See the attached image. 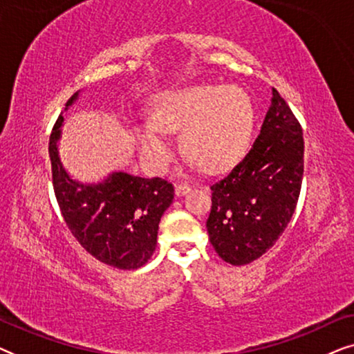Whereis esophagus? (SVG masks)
Listing matches in <instances>:
<instances>
[{"instance_id": "obj_1", "label": "esophagus", "mask_w": 354, "mask_h": 354, "mask_svg": "<svg viewBox=\"0 0 354 354\" xmlns=\"http://www.w3.org/2000/svg\"><path fill=\"white\" fill-rule=\"evenodd\" d=\"M192 190V187L188 185V183H177L176 185V195H185V193H188Z\"/></svg>"}]
</instances>
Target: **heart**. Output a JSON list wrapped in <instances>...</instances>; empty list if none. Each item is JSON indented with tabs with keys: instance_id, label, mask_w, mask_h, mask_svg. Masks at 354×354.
Listing matches in <instances>:
<instances>
[{
	"instance_id": "1",
	"label": "heart",
	"mask_w": 354,
	"mask_h": 354,
	"mask_svg": "<svg viewBox=\"0 0 354 354\" xmlns=\"http://www.w3.org/2000/svg\"><path fill=\"white\" fill-rule=\"evenodd\" d=\"M151 122L135 125L142 156L154 169L166 167L172 154L167 132L183 130L185 151L207 171L239 161L250 143L254 111L250 95L236 85H192L158 95Z\"/></svg>"
}]
</instances>
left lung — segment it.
I'll use <instances>...</instances> for the list:
<instances>
[{
    "instance_id": "left-lung-1",
    "label": "left lung",
    "mask_w": 354,
    "mask_h": 354,
    "mask_svg": "<svg viewBox=\"0 0 354 354\" xmlns=\"http://www.w3.org/2000/svg\"><path fill=\"white\" fill-rule=\"evenodd\" d=\"M303 156L301 125L272 88L270 108L250 151L211 185L206 229L225 263H253L283 234L301 190Z\"/></svg>"
}]
</instances>
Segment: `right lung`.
Here are the masks:
<instances>
[{"label": "right lung", "mask_w": 354, "mask_h": 354, "mask_svg": "<svg viewBox=\"0 0 354 354\" xmlns=\"http://www.w3.org/2000/svg\"><path fill=\"white\" fill-rule=\"evenodd\" d=\"M74 93L66 109L74 103ZM64 118L50 135L53 188L61 214L77 241L101 263L115 269H138L156 248L159 221L174 200V185L164 178L114 172L90 185L72 180L62 166L57 140Z\"/></svg>", "instance_id": "1"}]
</instances>
